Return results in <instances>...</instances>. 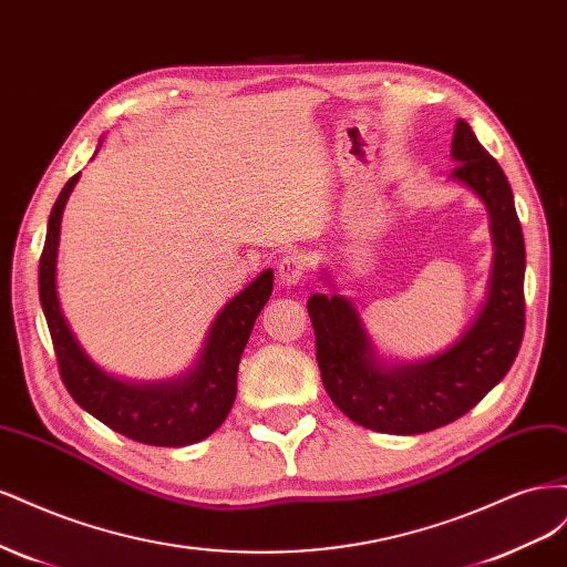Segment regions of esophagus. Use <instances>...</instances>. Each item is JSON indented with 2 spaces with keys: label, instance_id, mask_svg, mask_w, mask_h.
<instances>
[{
  "label": "esophagus",
  "instance_id": "esophagus-1",
  "mask_svg": "<svg viewBox=\"0 0 567 567\" xmlns=\"http://www.w3.org/2000/svg\"><path fill=\"white\" fill-rule=\"evenodd\" d=\"M305 277V257L298 250H288L277 265V279L281 286H298Z\"/></svg>",
  "mask_w": 567,
  "mask_h": 567
}]
</instances>
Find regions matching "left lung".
<instances>
[{
	"mask_svg": "<svg viewBox=\"0 0 567 567\" xmlns=\"http://www.w3.org/2000/svg\"><path fill=\"white\" fill-rule=\"evenodd\" d=\"M452 161L450 179L485 205L492 236L485 300L452 346L423 359L383 354L329 265L319 277L331 293L307 300L326 392L375 433L419 435L456 421L504 379L523 342L525 241L511 184L466 120H456Z\"/></svg>",
	"mask_w": 567,
	"mask_h": 567,
	"instance_id": "8db88e82",
	"label": "left lung"
}]
</instances>
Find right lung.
Listing matches in <instances>:
<instances>
[{
	"mask_svg": "<svg viewBox=\"0 0 567 567\" xmlns=\"http://www.w3.org/2000/svg\"><path fill=\"white\" fill-rule=\"evenodd\" d=\"M99 140L96 151L101 148ZM94 151V156H96ZM92 156V158H94ZM80 173L68 179L49 215L40 257V302L59 357L61 379L73 400L111 431L153 447H186L213 435L225 423L236 400V373L257 315L274 288V271L265 269L234 296L213 319L192 367L173 379L132 381L96 364L82 348L63 315L56 288L61 219Z\"/></svg>",
	"mask_w": 567,
	"mask_h": 567,
	"instance_id": "obj_1",
	"label": "right lung"
}]
</instances>
